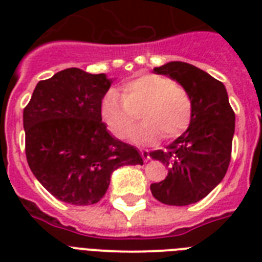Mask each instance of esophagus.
I'll return each instance as SVG.
<instances>
[{
	"label": "esophagus",
	"mask_w": 262,
	"mask_h": 262,
	"mask_svg": "<svg viewBox=\"0 0 262 262\" xmlns=\"http://www.w3.org/2000/svg\"><path fill=\"white\" fill-rule=\"evenodd\" d=\"M140 154H141V156H143V159L145 160V162H148V160L151 159L149 151H148V149H140Z\"/></svg>",
	"instance_id": "1"
}]
</instances>
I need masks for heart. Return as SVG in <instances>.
<instances>
[{
  "label": "heart",
  "mask_w": 262,
  "mask_h": 262,
  "mask_svg": "<svg viewBox=\"0 0 262 262\" xmlns=\"http://www.w3.org/2000/svg\"><path fill=\"white\" fill-rule=\"evenodd\" d=\"M139 113L145 121L133 130L132 140L154 144L160 136L171 140L186 130L193 103L186 88L162 75L139 76L123 84L122 96L110 90L102 100V118L117 139L130 133Z\"/></svg>",
  "instance_id": "b5f03b06"
}]
</instances>
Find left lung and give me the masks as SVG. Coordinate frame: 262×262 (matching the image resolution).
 <instances>
[{
  "label": "left lung",
  "instance_id": "obj_1",
  "mask_svg": "<svg viewBox=\"0 0 262 262\" xmlns=\"http://www.w3.org/2000/svg\"><path fill=\"white\" fill-rule=\"evenodd\" d=\"M154 71L177 80L193 103L187 130L166 149L149 154L168 170L164 181L151 185L152 195L160 203L183 207L207 197L224 178L231 160L235 113L223 83L207 72L179 61Z\"/></svg>",
  "mask_w": 262,
  "mask_h": 262
}]
</instances>
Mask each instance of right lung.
Returning a JSON list of instances; mask_svg holds the SVG:
<instances>
[{"label":"right lung","mask_w":262,"mask_h":262,"mask_svg":"<svg viewBox=\"0 0 262 262\" xmlns=\"http://www.w3.org/2000/svg\"><path fill=\"white\" fill-rule=\"evenodd\" d=\"M110 85L104 73L69 68L39 81L24 107L28 166L63 203L96 204L114 170L144 163L135 147L111 137L102 122V100Z\"/></svg>","instance_id":"obj_1"}]
</instances>
